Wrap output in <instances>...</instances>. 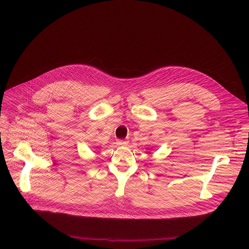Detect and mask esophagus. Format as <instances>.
Here are the masks:
<instances>
[{"instance_id": "34e87169", "label": "esophagus", "mask_w": 249, "mask_h": 249, "mask_svg": "<svg viewBox=\"0 0 249 249\" xmlns=\"http://www.w3.org/2000/svg\"><path fill=\"white\" fill-rule=\"evenodd\" d=\"M128 140H126V139H118L117 140V144L118 145H127L128 144Z\"/></svg>"}]
</instances>
